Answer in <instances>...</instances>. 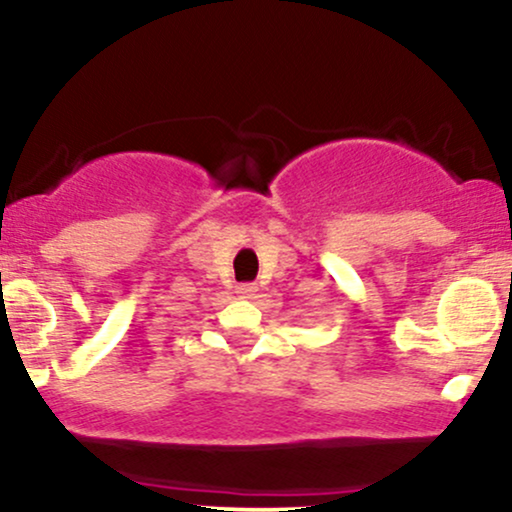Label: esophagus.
<instances>
[{
  "label": "esophagus",
  "mask_w": 512,
  "mask_h": 512,
  "mask_svg": "<svg viewBox=\"0 0 512 512\" xmlns=\"http://www.w3.org/2000/svg\"><path fill=\"white\" fill-rule=\"evenodd\" d=\"M236 293H238L240 298H255L257 286L255 284H238L236 286Z\"/></svg>",
  "instance_id": "esophagus-1"
}]
</instances>
